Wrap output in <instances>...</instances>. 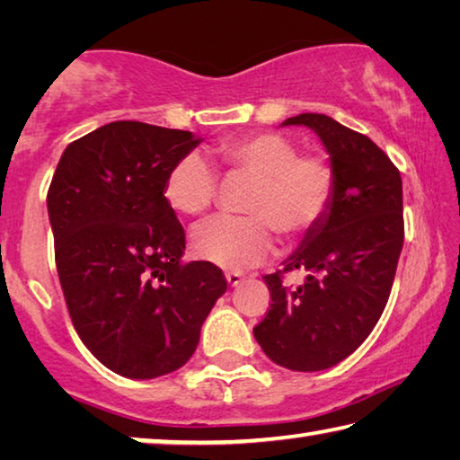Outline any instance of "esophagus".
I'll list each match as a JSON object with an SVG mask.
<instances>
[{
    "label": "esophagus",
    "mask_w": 460,
    "mask_h": 460,
    "mask_svg": "<svg viewBox=\"0 0 460 460\" xmlns=\"http://www.w3.org/2000/svg\"><path fill=\"white\" fill-rule=\"evenodd\" d=\"M225 278H227L229 286H237V284L243 282V274H239V271H227Z\"/></svg>",
    "instance_id": "1"
}]
</instances>
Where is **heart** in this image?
<instances>
[{"label":"heart","mask_w":460,"mask_h":460,"mask_svg":"<svg viewBox=\"0 0 460 460\" xmlns=\"http://www.w3.org/2000/svg\"><path fill=\"white\" fill-rule=\"evenodd\" d=\"M217 154L229 176H247L241 200L245 217H215L192 233V252L223 270L260 266L274 252V232L294 239L314 229L337 192V172L323 154H300L290 137L274 131L225 139ZM219 178L200 154H186L170 168L164 199L182 215L215 205Z\"/></svg>","instance_id":"heart-1"}]
</instances>
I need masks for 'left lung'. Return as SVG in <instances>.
Masks as SVG:
<instances>
[{"instance_id":"8db88e82","label":"left lung","mask_w":460,"mask_h":460,"mask_svg":"<svg viewBox=\"0 0 460 460\" xmlns=\"http://www.w3.org/2000/svg\"><path fill=\"white\" fill-rule=\"evenodd\" d=\"M284 126L316 131L337 192L284 270L263 276L271 305L253 337L282 367L321 371L351 355L387 305L403 245L402 176L377 144L329 115L300 113ZM296 269L309 274L305 284L288 287L283 276Z\"/></svg>"}]
</instances>
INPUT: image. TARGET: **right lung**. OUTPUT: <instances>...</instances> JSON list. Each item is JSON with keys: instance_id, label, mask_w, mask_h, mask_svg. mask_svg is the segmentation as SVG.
I'll list each match as a JSON object with an SVG mask.
<instances>
[{"instance_id": "right-lung-1", "label": "right lung", "mask_w": 460, "mask_h": 460, "mask_svg": "<svg viewBox=\"0 0 460 460\" xmlns=\"http://www.w3.org/2000/svg\"><path fill=\"white\" fill-rule=\"evenodd\" d=\"M197 144L190 131L113 121L68 144L52 176L46 202L68 314L123 377L182 367L227 290L215 263L181 261L186 235L164 199L170 168Z\"/></svg>"}]
</instances>
